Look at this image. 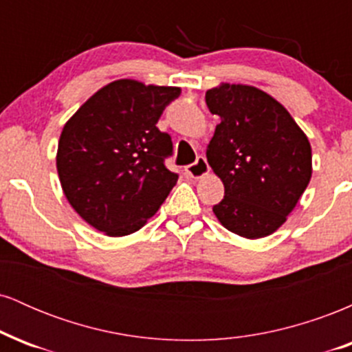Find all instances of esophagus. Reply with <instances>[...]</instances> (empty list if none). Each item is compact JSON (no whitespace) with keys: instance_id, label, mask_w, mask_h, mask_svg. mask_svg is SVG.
<instances>
[{"instance_id":"1","label":"esophagus","mask_w":352,"mask_h":352,"mask_svg":"<svg viewBox=\"0 0 352 352\" xmlns=\"http://www.w3.org/2000/svg\"><path fill=\"white\" fill-rule=\"evenodd\" d=\"M208 168L210 167L207 164V159H205V157H199L195 162L185 167V173H187L188 177H192V179H200V177L207 175Z\"/></svg>"}]
</instances>
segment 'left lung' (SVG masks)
I'll return each instance as SVG.
<instances>
[{"label":"left lung","instance_id":"1","mask_svg":"<svg viewBox=\"0 0 352 352\" xmlns=\"http://www.w3.org/2000/svg\"><path fill=\"white\" fill-rule=\"evenodd\" d=\"M205 100L220 117L207 147L210 167L225 187L213 213L240 236L272 235L309 184L308 137L276 99L253 86L221 84Z\"/></svg>","mask_w":352,"mask_h":352}]
</instances>
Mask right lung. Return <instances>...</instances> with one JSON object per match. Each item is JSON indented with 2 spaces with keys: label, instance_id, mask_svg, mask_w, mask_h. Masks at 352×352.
<instances>
[{
  "label": "right lung",
  "instance_id": "obj_1",
  "mask_svg": "<svg viewBox=\"0 0 352 352\" xmlns=\"http://www.w3.org/2000/svg\"><path fill=\"white\" fill-rule=\"evenodd\" d=\"M180 87L119 79L99 89L64 125L58 173L71 207L109 236L131 235L159 210L179 175L173 145L157 127Z\"/></svg>",
  "mask_w": 352,
  "mask_h": 352
}]
</instances>
